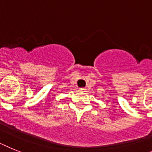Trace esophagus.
Masks as SVG:
<instances>
[{
  "label": "esophagus",
  "mask_w": 152,
  "mask_h": 152,
  "mask_svg": "<svg viewBox=\"0 0 152 152\" xmlns=\"http://www.w3.org/2000/svg\"><path fill=\"white\" fill-rule=\"evenodd\" d=\"M80 89V91H82V92H84V91H85V89H83V88H82V89Z\"/></svg>",
  "instance_id": "esophagus-1"
}]
</instances>
